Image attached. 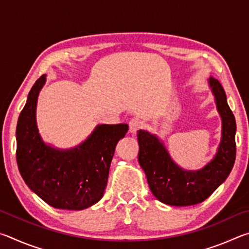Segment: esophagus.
<instances>
[{
	"mask_svg": "<svg viewBox=\"0 0 249 249\" xmlns=\"http://www.w3.org/2000/svg\"><path fill=\"white\" fill-rule=\"evenodd\" d=\"M128 126H129V129H128L129 133L130 134H136L137 130L142 128V123L138 119H133V120L129 121Z\"/></svg>",
	"mask_w": 249,
	"mask_h": 249,
	"instance_id": "1",
	"label": "esophagus"
}]
</instances>
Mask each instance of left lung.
<instances>
[{"mask_svg":"<svg viewBox=\"0 0 249 249\" xmlns=\"http://www.w3.org/2000/svg\"><path fill=\"white\" fill-rule=\"evenodd\" d=\"M209 87L222 120V133L216 154L203 168L199 170L183 169L172 160L157 135L142 129L137 133L138 162L145 172L150 191L156 199L165 204L188 206L201 203L224 182L234 166L235 117L227 104L221 83L211 77Z\"/></svg>","mask_w":249,"mask_h":249,"instance_id":"1","label":"left lung"}]
</instances>
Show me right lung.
Returning <instances> with one entry per match:
<instances>
[{"instance_id":"obj_1","label":"right lung","mask_w":249,"mask_h":249,"mask_svg":"<svg viewBox=\"0 0 249 249\" xmlns=\"http://www.w3.org/2000/svg\"><path fill=\"white\" fill-rule=\"evenodd\" d=\"M46 83L43 74L29 91L16 126V161L25 183L56 209L84 210L102 199L116 144L127 124L96 125L72 148L46 144L36 121L37 101Z\"/></svg>"}]
</instances>
